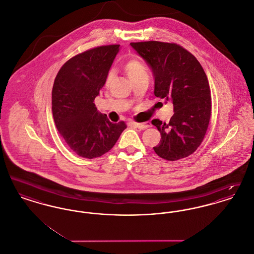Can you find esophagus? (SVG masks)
Instances as JSON below:
<instances>
[{
  "instance_id": "34e87169",
  "label": "esophagus",
  "mask_w": 254,
  "mask_h": 254,
  "mask_svg": "<svg viewBox=\"0 0 254 254\" xmlns=\"http://www.w3.org/2000/svg\"><path fill=\"white\" fill-rule=\"evenodd\" d=\"M132 125L134 127H136L137 128H139V129H145V128L150 127V123L149 122H145V123H135V122H133Z\"/></svg>"
}]
</instances>
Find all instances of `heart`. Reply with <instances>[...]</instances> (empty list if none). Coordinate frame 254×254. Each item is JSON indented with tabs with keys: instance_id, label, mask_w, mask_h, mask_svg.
<instances>
[{
	"instance_id": "obj_1",
	"label": "heart",
	"mask_w": 254,
	"mask_h": 254,
	"mask_svg": "<svg viewBox=\"0 0 254 254\" xmlns=\"http://www.w3.org/2000/svg\"><path fill=\"white\" fill-rule=\"evenodd\" d=\"M124 68H125V71L127 74L128 78L130 79V81L140 78L142 76H147V69L145 64L141 61L137 59H131L128 61L125 64ZM113 77H114V72L110 70L106 78V85H109L111 83Z\"/></svg>"
}]
</instances>
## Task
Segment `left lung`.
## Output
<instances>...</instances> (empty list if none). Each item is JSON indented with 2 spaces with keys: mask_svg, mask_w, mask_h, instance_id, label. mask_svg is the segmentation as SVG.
I'll return each mask as SVG.
<instances>
[{
  "mask_svg": "<svg viewBox=\"0 0 254 254\" xmlns=\"http://www.w3.org/2000/svg\"><path fill=\"white\" fill-rule=\"evenodd\" d=\"M130 46L152 70L154 95L173 104L169 123L151 121L161 133L154 151L168 161L190 156L203 142L211 115L210 88L202 65L174 43L148 41Z\"/></svg>",
  "mask_w": 254,
  "mask_h": 254,
  "instance_id": "obj_1",
  "label": "left lung"
}]
</instances>
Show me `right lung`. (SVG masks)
Wrapping results in <instances>:
<instances>
[{"instance_id": "obj_1", "label": "right lung", "mask_w": 254, "mask_h": 254, "mask_svg": "<svg viewBox=\"0 0 254 254\" xmlns=\"http://www.w3.org/2000/svg\"><path fill=\"white\" fill-rule=\"evenodd\" d=\"M120 45L88 49L67 61L52 88V113L58 131L79 156L100 157L116 144L127 128L97 110L94 100L106 83Z\"/></svg>"}]
</instances>
